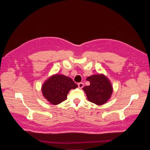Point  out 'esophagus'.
<instances>
[{
	"label": "esophagus",
	"instance_id": "1",
	"mask_svg": "<svg viewBox=\"0 0 150 150\" xmlns=\"http://www.w3.org/2000/svg\"><path fill=\"white\" fill-rule=\"evenodd\" d=\"M83 87V83L82 82H79L78 83V87L79 88H82Z\"/></svg>",
	"mask_w": 150,
	"mask_h": 150
}]
</instances>
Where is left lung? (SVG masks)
Instances as JSON below:
<instances>
[{"instance_id": "8db88e82", "label": "left lung", "mask_w": 150, "mask_h": 150, "mask_svg": "<svg viewBox=\"0 0 150 150\" xmlns=\"http://www.w3.org/2000/svg\"><path fill=\"white\" fill-rule=\"evenodd\" d=\"M87 81H90V85L82 89L90 102L101 105L108 101L113 93V87L108 77L103 74H96L87 77Z\"/></svg>"}]
</instances>
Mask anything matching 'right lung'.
<instances>
[{"label": "right lung", "instance_id": "1", "mask_svg": "<svg viewBox=\"0 0 150 150\" xmlns=\"http://www.w3.org/2000/svg\"><path fill=\"white\" fill-rule=\"evenodd\" d=\"M78 85L73 80L63 75L54 74L50 76L41 87L43 97L49 103L57 105L67 99V95L71 89Z\"/></svg>", "mask_w": 150, "mask_h": 150}]
</instances>
